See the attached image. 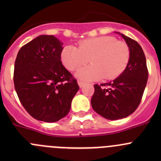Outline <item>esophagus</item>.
Listing matches in <instances>:
<instances>
[{
	"mask_svg": "<svg viewBox=\"0 0 161 161\" xmlns=\"http://www.w3.org/2000/svg\"><path fill=\"white\" fill-rule=\"evenodd\" d=\"M78 84H79V87H82L84 86V84H85V82H82V81H81V80H79L78 81Z\"/></svg>",
	"mask_w": 161,
	"mask_h": 161,
	"instance_id": "obj_1",
	"label": "esophagus"
}]
</instances>
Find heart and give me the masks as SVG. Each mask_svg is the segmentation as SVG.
Listing matches in <instances>:
<instances>
[{
    "mask_svg": "<svg viewBox=\"0 0 161 161\" xmlns=\"http://www.w3.org/2000/svg\"><path fill=\"white\" fill-rule=\"evenodd\" d=\"M130 57L127 43L109 36L86 39L79 42L78 47L67 45L61 52V62L69 71H76L90 59L91 65L76 73L78 78L86 81L116 79L126 69Z\"/></svg>",
    "mask_w": 161,
    "mask_h": 161,
    "instance_id": "heart-1",
    "label": "heart"
}]
</instances>
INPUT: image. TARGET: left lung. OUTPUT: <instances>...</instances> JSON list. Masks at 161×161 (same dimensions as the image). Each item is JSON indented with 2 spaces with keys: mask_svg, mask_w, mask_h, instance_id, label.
<instances>
[{
  "mask_svg": "<svg viewBox=\"0 0 161 161\" xmlns=\"http://www.w3.org/2000/svg\"><path fill=\"white\" fill-rule=\"evenodd\" d=\"M129 47L130 61L124 72L109 83L94 85L91 99L92 109L103 118L117 120L125 118L137 109L148 79L145 54L140 45L121 34ZM109 86L102 88L101 86Z\"/></svg>",
  "mask_w": 161,
  "mask_h": 161,
  "instance_id": "1",
  "label": "left lung"
}]
</instances>
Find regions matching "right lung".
Masks as SVG:
<instances>
[{
  "label": "right lung",
  "instance_id": "1",
  "mask_svg": "<svg viewBox=\"0 0 161 161\" xmlns=\"http://www.w3.org/2000/svg\"><path fill=\"white\" fill-rule=\"evenodd\" d=\"M62 45L53 36L42 35L22 47L16 57L14 89L25 111L39 121L65 117L79 89L61 61Z\"/></svg>",
  "mask_w": 161,
  "mask_h": 161
}]
</instances>
